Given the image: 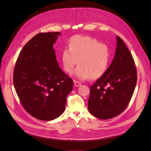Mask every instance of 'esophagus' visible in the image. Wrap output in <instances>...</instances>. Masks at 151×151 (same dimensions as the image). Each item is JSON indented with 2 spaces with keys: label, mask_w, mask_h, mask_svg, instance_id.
<instances>
[{
  "label": "esophagus",
  "mask_w": 151,
  "mask_h": 151,
  "mask_svg": "<svg viewBox=\"0 0 151 151\" xmlns=\"http://www.w3.org/2000/svg\"><path fill=\"white\" fill-rule=\"evenodd\" d=\"M74 85H75V87H78V86H80L81 85V83L80 82H78V81H74Z\"/></svg>",
  "instance_id": "esophagus-1"
}]
</instances>
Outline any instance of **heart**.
Segmentation results:
<instances>
[{
    "mask_svg": "<svg viewBox=\"0 0 151 151\" xmlns=\"http://www.w3.org/2000/svg\"><path fill=\"white\" fill-rule=\"evenodd\" d=\"M68 47H64L61 54L62 65L67 72H72L78 60L79 65L73 75L78 80L97 79L106 72L110 60L106 44L90 37L75 35L70 39Z\"/></svg>",
    "mask_w": 151,
    "mask_h": 151,
    "instance_id": "heart-1",
    "label": "heart"
}]
</instances>
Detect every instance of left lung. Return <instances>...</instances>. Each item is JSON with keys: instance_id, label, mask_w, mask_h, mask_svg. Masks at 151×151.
<instances>
[{"instance_id": "left-lung-1", "label": "left lung", "mask_w": 151, "mask_h": 151, "mask_svg": "<svg viewBox=\"0 0 151 151\" xmlns=\"http://www.w3.org/2000/svg\"><path fill=\"white\" fill-rule=\"evenodd\" d=\"M114 58L106 72L91 86L88 110L100 119L120 114L129 105L137 82L132 55L124 41L116 36Z\"/></svg>"}]
</instances>
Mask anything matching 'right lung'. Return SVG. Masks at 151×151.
<instances>
[{
  "mask_svg": "<svg viewBox=\"0 0 151 151\" xmlns=\"http://www.w3.org/2000/svg\"><path fill=\"white\" fill-rule=\"evenodd\" d=\"M60 35L40 33L23 47L16 62L13 84L21 104L31 116L52 121L64 111L73 82L59 67L53 45Z\"/></svg>",
  "mask_w": 151,
  "mask_h": 151,
  "instance_id": "1",
  "label": "right lung"
}]
</instances>
